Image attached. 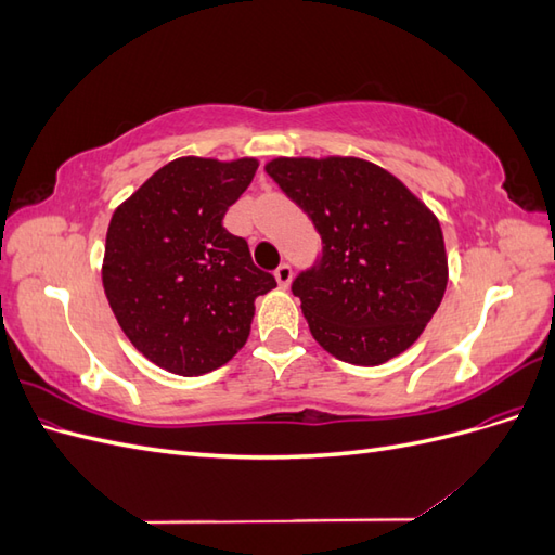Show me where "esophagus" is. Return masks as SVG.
Wrapping results in <instances>:
<instances>
[{"instance_id":"esophagus-1","label":"esophagus","mask_w":555,"mask_h":555,"mask_svg":"<svg viewBox=\"0 0 555 555\" xmlns=\"http://www.w3.org/2000/svg\"><path fill=\"white\" fill-rule=\"evenodd\" d=\"M292 266L289 263H282V266H278V271H275V280H278V284L282 289H287L289 284H292Z\"/></svg>"}]
</instances>
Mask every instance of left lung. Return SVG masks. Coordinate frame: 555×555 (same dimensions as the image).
<instances>
[{"mask_svg": "<svg viewBox=\"0 0 555 555\" xmlns=\"http://www.w3.org/2000/svg\"><path fill=\"white\" fill-rule=\"evenodd\" d=\"M263 169L322 236V261L292 284L312 338L354 365L410 349L449 280L435 212L361 157H275Z\"/></svg>", "mask_w": 555, "mask_h": 555, "instance_id": "obj_1", "label": "left lung"}]
</instances>
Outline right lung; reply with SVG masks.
Segmentation results:
<instances>
[{
  "label": "right lung",
  "mask_w": 555,
  "mask_h": 555,
  "mask_svg": "<svg viewBox=\"0 0 555 555\" xmlns=\"http://www.w3.org/2000/svg\"><path fill=\"white\" fill-rule=\"evenodd\" d=\"M259 162L178 157L115 208L102 282L129 343L173 375L198 377L247 343L275 278L222 224Z\"/></svg>",
  "instance_id": "right-lung-1"
}]
</instances>
